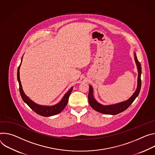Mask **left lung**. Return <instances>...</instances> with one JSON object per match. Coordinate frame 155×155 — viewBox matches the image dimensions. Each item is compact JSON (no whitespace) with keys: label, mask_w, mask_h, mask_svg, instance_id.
Here are the masks:
<instances>
[{"label":"left lung","mask_w":155,"mask_h":155,"mask_svg":"<svg viewBox=\"0 0 155 155\" xmlns=\"http://www.w3.org/2000/svg\"><path fill=\"white\" fill-rule=\"evenodd\" d=\"M134 60L137 65V71H138V78H137V87L133 94V95L127 100L118 103V104L104 105L99 103L95 99L94 97V92L92 85H89V92L88 95L89 103L91 107L97 111L105 114L115 115L119 114L126 110L135 100L136 97L139 95L140 89H141V74H142V68L140 62L137 60L135 53H134Z\"/></svg>","instance_id":"obj_1"}]
</instances>
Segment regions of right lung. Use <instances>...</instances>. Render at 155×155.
Segmentation results:
<instances>
[{"instance_id": "obj_1", "label": "right lung", "mask_w": 155, "mask_h": 155, "mask_svg": "<svg viewBox=\"0 0 155 155\" xmlns=\"http://www.w3.org/2000/svg\"><path fill=\"white\" fill-rule=\"evenodd\" d=\"M22 59H23V57H22ZM22 59L21 61V63L18 68V71H17V79H18V81L19 83L20 93V95L21 96L23 100L34 112L41 116H42L49 117V116H54V115H55V114H57L61 113L62 111V110L65 108V107L66 106V105L68 104L69 97H70V95L73 91V87L70 88V89L64 95V96L62 98V99L61 100V101L60 102H58V104H57L56 105H54L52 106H45V105H40L36 104V103H34L33 101H32L25 94V92L23 90V88H22L21 83L20 79V66H21V64L22 62Z\"/></svg>"}]
</instances>
